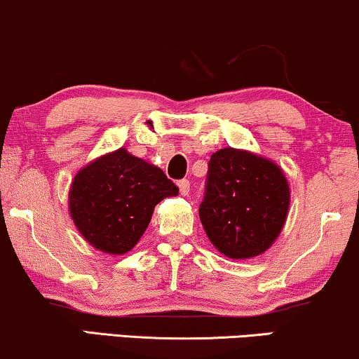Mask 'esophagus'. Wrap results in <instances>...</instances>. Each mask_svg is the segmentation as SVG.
Wrapping results in <instances>:
<instances>
[{"label": "esophagus", "mask_w": 359, "mask_h": 359, "mask_svg": "<svg viewBox=\"0 0 359 359\" xmlns=\"http://www.w3.org/2000/svg\"><path fill=\"white\" fill-rule=\"evenodd\" d=\"M178 188H180L181 196H188L189 194V188H191L189 180H180L178 181Z\"/></svg>", "instance_id": "esophagus-1"}]
</instances>
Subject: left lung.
<instances>
[{"label":"left lung","instance_id":"obj_1","mask_svg":"<svg viewBox=\"0 0 359 359\" xmlns=\"http://www.w3.org/2000/svg\"><path fill=\"white\" fill-rule=\"evenodd\" d=\"M208 166L199 217L209 240L233 259L263 253L286 220V176L273 161L235 149L215 151Z\"/></svg>","mask_w":359,"mask_h":359}]
</instances>
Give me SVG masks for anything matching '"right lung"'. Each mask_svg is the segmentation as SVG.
<instances>
[{
  "instance_id": "right-lung-1",
  "label": "right lung",
  "mask_w": 359,
  "mask_h": 359,
  "mask_svg": "<svg viewBox=\"0 0 359 359\" xmlns=\"http://www.w3.org/2000/svg\"><path fill=\"white\" fill-rule=\"evenodd\" d=\"M178 191L160 168L119 149L95 160L75 176L70 212L93 247L122 255L144 235L155 205Z\"/></svg>"
}]
</instances>
